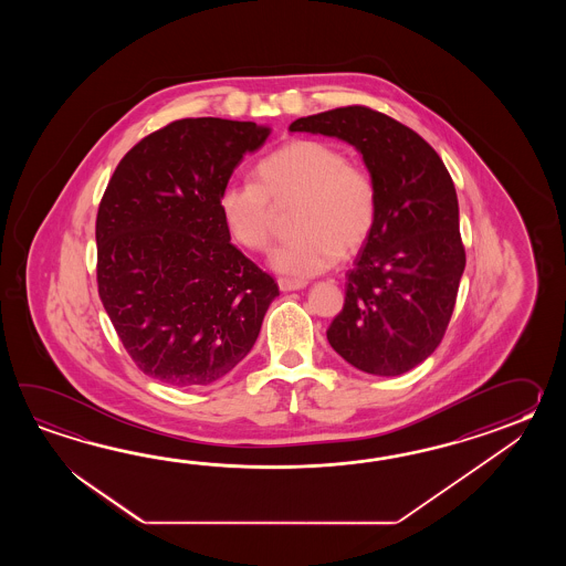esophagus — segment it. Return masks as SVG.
Returning a JSON list of instances; mask_svg holds the SVG:
<instances>
[{"instance_id":"1","label":"esophagus","mask_w":566,"mask_h":566,"mask_svg":"<svg viewBox=\"0 0 566 566\" xmlns=\"http://www.w3.org/2000/svg\"><path fill=\"white\" fill-rule=\"evenodd\" d=\"M277 283L281 291H297V289L307 287V281H300V279L281 277Z\"/></svg>"}]
</instances>
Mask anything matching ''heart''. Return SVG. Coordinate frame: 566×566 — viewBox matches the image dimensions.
I'll return each mask as SVG.
<instances>
[{
	"label": "heart",
	"instance_id": "b5f03b06",
	"mask_svg": "<svg viewBox=\"0 0 566 566\" xmlns=\"http://www.w3.org/2000/svg\"><path fill=\"white\" fill-rule=\"evenodd\" d=\"M254 181H230L218 210L232 241L261 253L275 229V206L297 202L291 241L271 253V266L289 277L329 271L342 253H356L370 239L378 192L370 171L322 139H293L263 157Z\"/></svg>",
	"mask_w": 566,
	"mask_h": 566
}]
</instances>
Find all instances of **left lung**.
<instances>
[{"label": "left lung", "mask_w": 566, "mask_h": 566, "mask_svg": "<svg viewBox=\"0 0 566 566\" xmlns=\"http://www.w3.org/2000/svg\"><path fill=\"white\" fill-rule=\"evenodd\" d=\"M289 132L354 145L378 192L373 234L348 271L327 342L361 373H409L441 344L465 269L446 164L419 133L358 105L301 117Z\"/></svg>", "instance_id": "obj_1"}]
</instances>
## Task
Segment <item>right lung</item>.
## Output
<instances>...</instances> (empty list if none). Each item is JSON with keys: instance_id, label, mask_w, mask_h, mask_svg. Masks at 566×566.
Listing matches in <instances>:
<instances>
[{"instance_id": "add662e5", "label": "right lung", "mask_w": 566, "mask_h": 566, "mask_svg": "<svg viewBox=\"0 0 566 566\" xmlns=\"http://www.w3.org/2000/svg\"><path fill=\"white\" fill-rule=\"evenodd\" d=\"M271 127L180 119L127 151L96 214L98 295L142 373L208 386L253 349L277 283L230 242L218 196Z\"/></svg>"}]
</instances>
